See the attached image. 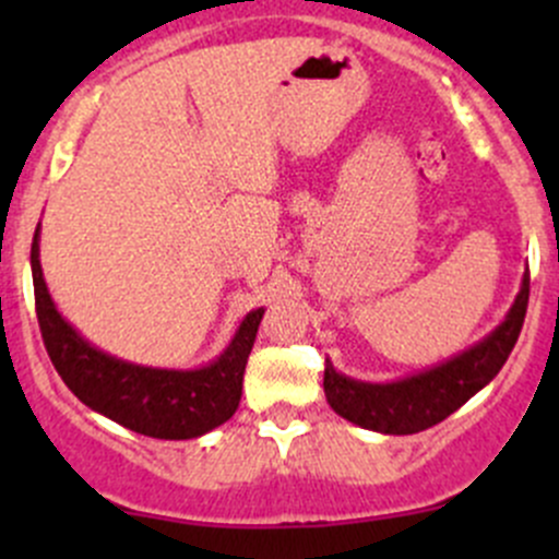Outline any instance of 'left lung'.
Here are the masks:
<instances>
[{
	"mask_svg": "<svg viewBox=\"0 0 559 559\" xmlns=\"http://www.w3.org/2000/svg\"><path fill=\"white\" fill-rule=\"evenodd\" d=\"M530 273L522 275L520 295L506 319L484 341L473 343L447 362L408 379L370 384L337 373L326 359L324 394L337 416L384 436H414L452 416L462 403L484 389L509 359L527 313Z\"/></svg>",
	"mask_w": 559,
	"mask_h": 559,
	"instance_id": "left-lung-1",
	"label": "left lung"
}]
</instances>
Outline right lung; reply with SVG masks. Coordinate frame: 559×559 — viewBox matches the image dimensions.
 <instances>
[{
    "label": "right lung",
    "instance_id": "add662e5",
    "mask_svg": "<svg viewBox=\"0 0 559 559\" xmlns=\"http://www.w3.org/2000/svg\"><path fill=\"white\" fill-rule=\"evenodd\" d=\"M32 281L45 348L81 403L127 430L162 441H189L216 430L238 411L248 354L264 308L246 313L229 346L191 370L148 368L92 346L53 306L39 264V224L32 240Z\"/></svg>",
    "mask_w": 559,
    "mask_h": 559
}]
</instances>
